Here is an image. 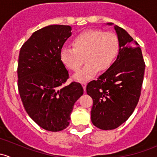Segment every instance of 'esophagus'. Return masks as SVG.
<instances>
[{
	"label": "esophagus",
	"mask_w": 157,
	"mask_h": 157,
	"mask_svg": "<svg viewBox=\"0 0 157 157\" xmlns=\"http://www.w3.org/2000/svg\"><path fill=\"white\" fill-rule=\"evenodd\" d=\"M81 84H82V86H83V90H84V91H86V83H85V82H83V83H82Z\"/></svg>",
	"instance_id": "1"
}]
</instances>
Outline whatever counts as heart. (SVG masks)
<instances>
[{"instance_id": "b5f03b06", "label": "heart", "mask_w": 157, "mask_h": 157, "mask_svg": "<svg viewBox=\"0 0 157 157\" xmlns=\"http://www.w3.org/2000/svg\"><path fill=\"white\" fill-rule=\"evenodd\" d=\"M73 46L63 47L60 56L64 65L74 71L81 67L84 56L86 64L74 75V80L81 82L92 78L98 70L105 71L110 67L118 52L119 41L111 32L89 29L74 38Z\"/></svg>"}]
</instances>
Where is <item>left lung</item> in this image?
Masks as SVG:
<instances>
[{"mask_svg":"<svg viewBox=\"0 0 157 157\" xmlns=\"http://www.w3.org/2000/svg\"><path fill=\"white\" fill-rule=\"evenodd\" d=\"M119 41L115 62L96 80L90 82L86 93L93 98L91 121L102 130H112L125 122L140 96L145 63L141 48L125 30L112 23Z\"/></svg>","mask_w":157,"mask_h":157,"instance_id":"1","label":"left lung"}]
</instances>
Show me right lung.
Segmentation results:
<instances>
[{
	"label": "right lung",
	"instance_id": "1",
	"mask_svg": "<svg viewBox=\"0 0 157 157\" xmlns=\"http://www.w3.org/2000/svg\"><path fill=\"white\" fill-rule=\"evenodd\" d=\"M71 29L51 25L37 30L19 55L18 90L23 106L38 125L53 132L69 125L74 103L83 94L80 83L64 86L69 74L60 53Z\"/></svg>",
	"mask_w": 157,
	"mask_h": 157
}]
</instances>
